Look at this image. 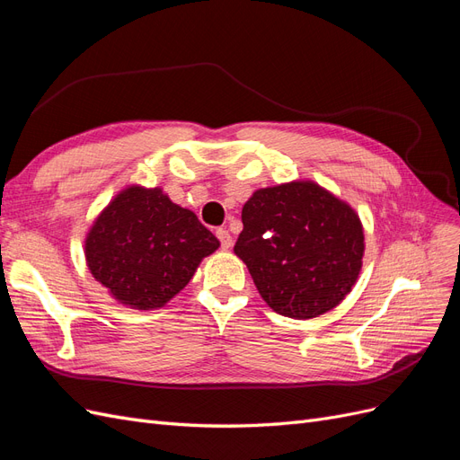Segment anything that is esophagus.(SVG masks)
<instances>
[{"label":"esophagus","mask_w":460,"mask_h":460,"mask_svg":"<svg viewBox=\"0 0 460 460\" xmlns=\"http://www.w3.org/2000/svg\"><path fill=\"white\" fill-rule=\"evenodd\" d=\"M217 237L220 240V247H223L225 251H228L232 247L234 240H232V235H230V232L226 228H218L217 230Z\"/></svg>","instance_id":"obj_1"}]
</instances>
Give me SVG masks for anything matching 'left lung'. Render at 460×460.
Segmentation results:
<instances>
[{"label":"left lung","instance_id":"obj_1","mask_svg":"<svg viewBox=\"0 0 460 460\" xmlns=\"http://www.w3.org/2000/svg\"><path fill=\"white\" fill-rule=\"evenodd\" d=\"M234 245L264 303L293 320L339 306L356 285L366 252L361 218L314 181L259 188L242 209Z\"/></svg>","mask_w":460,"mask_h":460}]
</instances>
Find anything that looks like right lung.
<instances>
[{"label":"right lung","instance_id":"1","mask_svg":"<svg viewBox=\"0 0 460 460\" xmlns=\"http://www.w3.org/2000/svg\"><path fill=\"white\" fill-rule=\"evenodd\" d=\"M218 247L196 213L172 203L164 188L129 184L93 220L84 252L110 296L146 312L175 298Z\"/></svg>","mask_w":460,"mask_h":460}]
</instances>
